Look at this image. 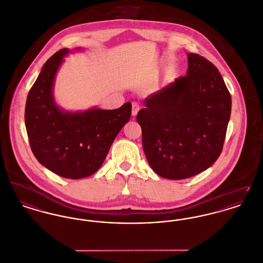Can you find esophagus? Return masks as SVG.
<instances>
[{"label":"esophagus","instance_id":"34e87169","mask_svg":"<svg viewBox=\"0 0 263 263\" xmlns=\"http://www.w3.org/2000/svg\"><path fill=\"white\" fill-rule=\"evenodd\" d=\"M139 110H140L139 104L136 103V102H133V103H132V115H133V116H136V115L138 114Z\"/></svg>","mask_w":263,"mask_h":263}]
</instances>
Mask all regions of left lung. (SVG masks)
<instances>
[{
	"mask_svg": "<svg viewBox=\"0 0 263 263\" xmlns=\"http://www.w3.org/2000/svg\"><path fill=\"white\" fill-rule=\"evenodd\" d=\"M137 114L142 144L151 168L180 180L209 168L222 151L231 96L218 69L188 53L186 76L144 100Z\"/></svg>",
	"mask_w": 263,
	"mask_h": 263,
	"instance_id": "left-lung-1",
	"label": "left lung"
}]
</instances>
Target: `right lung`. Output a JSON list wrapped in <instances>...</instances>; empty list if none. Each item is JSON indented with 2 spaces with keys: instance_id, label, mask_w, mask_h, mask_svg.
<instances>
[{
  "instance_id": "add662e5",
  "label": "right lung",
  "mask_w": 263,
  "mask_h": 263,
  "mask_svg": "<svg viewBox=\"0 0 263 263\" xmlns=\"http://www.w3.org/2000/svg\"><path fill=\"white\" fill-rule=\"evenodd\" d=\"M62 49L42 68L26 102L25 124L30 146L36 159L50 171L68 179H81L94 174L108 151L129 121L132 105L118 109L91 108L84 112L60 109L53 87L64 56Z\"/></svg>"
}]
</instances>
